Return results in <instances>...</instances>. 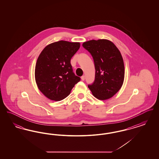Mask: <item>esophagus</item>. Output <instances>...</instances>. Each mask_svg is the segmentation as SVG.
I'll return each instance as SVG.
<instances>
[{
  "label": "esophagus",
  "mask_w": 159,
  "mask_h": 159,
  "mask_svg": "<svg viewBox=\"0 0 159 159\" xmlns=\"http://www.w3.org/2000/svg\"><path fill=\"white\" fill-rule=\"evenodd\" d=\"M81 79H82V80H84V79H85V77L84 76H82L81 77Z\"/></svg>",
  "instance_id": "34e87169"
}]
</instances>
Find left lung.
I'll list each match as a JSON object with an SVG mask.
<instances>
[{"mask_svg": "<svg viewBox=\"0 0 159 159\" xmlns=\"http://www.w3.org/2000/svg\"><path fill=\"white\" fill-rule=\"evenodd\" d=\"M94 61V82L88 84L93 95L105 100L121 88L125 77V66L121 53L113 42L106 39L92 40L83 43Z\"/></svg>", "mask_w": 159, "mask_h": 159, "instance_id": "1", "label": "left lung"}]
</instances>
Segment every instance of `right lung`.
Returning <instances> with one entry per match:
<instances>
[{"label":"right lung","instance_id":"right-lung-1","mask_svg":"<svg viewBox=\"0 0 159 159\" xmlns=\"http://www.w3.org/2000/svg\"><path fill=\"white\" fill-rule=\"evenodd\" d=\"M80 48V43L60 40L46 46L35 67L38 88L53 101L66 98L80 78L73 72L70 61Z\"/></svg>","mask_w":159,"mask_h":159}]
</instances>
